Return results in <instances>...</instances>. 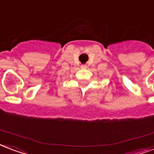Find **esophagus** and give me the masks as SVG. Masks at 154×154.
<instances>
[{"label":"esophagus","mask_w":154,"mask_h":154,"mask_svg":"<svg viewBox=\"0 0 154 154\" xmlns=\"http://www.w3.org/2000/svg\"><path fill=\"white\" fill-rule=\"evenodd\" d=\"M82 68H83V69H86V68H87V66H86V65H82Z\"/></svg>","instance_id":"obj_1"}]
</instances>
